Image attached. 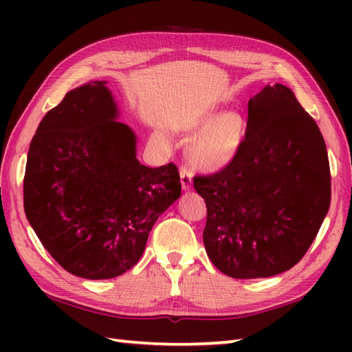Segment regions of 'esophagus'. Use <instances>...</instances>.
Listing matches in <instances>:
<instances>
[{
  "label": "esophagus",
  "instance_id": "obj_1",
  "mask_svg": "<svg viewBox=\"0 0 352 352\" xmlns=\"http://www.w3.org/2000/svg\"><path fill=\"white\" fill-rule=\"evenodd\" d=\"M180 177H182V186L184 190H189L192 188V174L188 166H182L180 169Z\"/></svg>",
  "mask_w": 352,
  "mask_h": 352
}]
</instances>
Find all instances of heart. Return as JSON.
<instances>
[{
	"instance_id": "b5f03b06",
	"label": "heart",
	"mask_w": 352,
	"mask_h": 352,
	"mask_svg": "<svg viewBox=\"0 0 352 352\" xmlns=\"http://www.w3.org/2000/svg\"><path fill=\"white\" fill-rule=\"evenodd\" d=\"M216 115H207L195 124L197 131H204L193 148V162L206 170H218L234 159L241 148L245 121L241 113L231 111L214 122Z\"/></svg>"
}]
</instances>
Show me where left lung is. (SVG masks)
<instances>
[{
  "label": "left lung",
  "mask_w": 352,
  "mask_h": 352,
  "mask_svg": "<svg viewBox=\"0 0 352 352\" xmlns=\"http://www.w3.org/2000/svg\"><path fill=\"white\" fill-rule=\"evenodd\" d=\"M204 198V246L233 278L289 271L315 241L331 199L327 146L294 92L266 86L248 102L241 148L227 166L193 177Z\"/></svg>",
  "instance_id": "left-lung-1"
}]
</instances>
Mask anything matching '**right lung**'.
I'll return each instance as SVG.
<instances>
[{"instance_id":"obj_1","label":"right lung","mask_w":352,"mask_h":352,"mask_svg":"<svg viewBox=\"0 0 352 352\" xmlns=\"http://www.w3.org/2000/svg\"><path fill=\"white\" fill-rule=\"evenodd\" d=\"M116 116L106 81H91L43 116L28 149L27 219L52 258L81 278L131 269L182 195L177 164H140L136 136Z\"/></svg>"}]
</instances>
